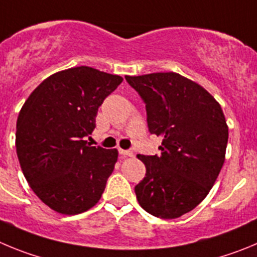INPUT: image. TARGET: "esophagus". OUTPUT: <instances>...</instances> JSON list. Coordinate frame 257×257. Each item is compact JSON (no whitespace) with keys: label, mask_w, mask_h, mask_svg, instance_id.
<instances>
[{"label":"esophagus","mask_w":257,"mask_h":257,"mask_svg":"<svg viewBox=\"0 0 257 257\" xmlns=\"http://www.w3.org/2000/svg\"><path fill=\"white\" fill-rule=\"evenodd\" d=\"M119 154L124 157H132L134 155L133 151H131V150H119Z\"/></svg>","instance_id":"obj_1"}]
</instances>
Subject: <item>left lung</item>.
<instances>
[{"label": "left lung", "mask_w": 257, "mask_h": 257, "mask_svg": "<svg viewBox=\"0 0 257 257\" xmlns=\"http://www.w3.org/2000/svg\"><path fill=\"white\" fill-rule=\"evenodd\" d=\"M125 79L146 102L150 133L163 138L160 156L137 155L146 166L134 188L138 203L157 218H179L202 202L223 168L228 125L221 106L173 71Z\"/></svg>", "instance_id": "8db88e82"}]
</instances>
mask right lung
<instances>
[{"label":"right lung","instance_id":"right-lung-1","mask_svg":"<svg viewBox=\"0 0 257 257\" xmlns=\"http://www.w3.org/2000/svg\"><path fill=\"white\" fill-rule=\"evenodd\" d=\"M123 82L89 66L57 71L29 94L16 121V154L32 191L50 209L93 207L114 172L117 150L89 146L98 107Z\"/></svg>","mask_w":257,"mask_h":257}]
</instances>
